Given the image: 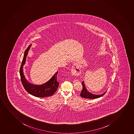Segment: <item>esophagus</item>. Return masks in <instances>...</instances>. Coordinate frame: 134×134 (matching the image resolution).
<instances>
[{
	"label": "esophagus",
	"mask_w": 134,
	"mask_h": 134,
	"mask_svg": "<svg viewBox=\"0 0 134 134\" xmlns=\"http://www.w3.org/2000/svg\"><path fill=\"white\" fill-rule=\"evenodd\" d=\"M72 73L74 76H79L81 74V70L79 67V66L76 64H75L72 66Z\"/></svg>",
	"instance_id": "34e87169"
}]
</instances>
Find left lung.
<instances>
[{
    "label": "left lung",
    "instance_id": "obj_1",
    "mask_svg": "<svg viewBox=\"0 0 134 134\" xmlns=\"http://www.w3.org/2000/svg\"><path fill=\"white\" fill-rule=\"evenodd\" d=\"M82 85L83 88H82V91H81L80 95H81V97H83V98L93 99L99 98L100 97H102L103 96H104L106 93V92H105L104 94L100 95H94L93 94L91 93L90 92H89L88 91V90H87L86 88H85V83H84L83 81L82 82Z\"/></svg>",
    "mask_w": 134,
    "mask_h": 134
}]
</instances>
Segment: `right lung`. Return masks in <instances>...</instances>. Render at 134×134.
<instances>
[{"instance_id":"1","label":"right lung","mask_w":134,"mask_h":134,"mask_svg":"<svg viewBox=\"0 0 134 134\" xmlns=\"http://www.w3.org/2000/svg\"><path fill=\"white\" fill-rule=\"evenodd\" d=\"M31 45H30L25 51L24 54L20 69V75L22 85L29 93L37 97H46L53 95L58 89L59 85L57 81L58 72L55 74L51 79L42 85H36L28 82L25 77L23 72V66L26 62V59Z\"/></svg>"}]
</instances>
